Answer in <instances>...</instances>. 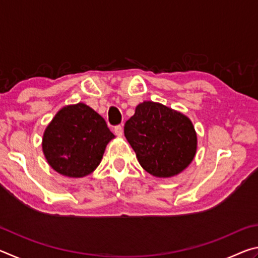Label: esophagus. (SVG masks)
I'll list each match as a JSON object with an SVG mask.
<instances>
[{"label":"esophagus","instance_id":"esophagus-1","mask_svg":"<svg viewBox=\"0 0 258 258\" xmlns=\"http://www.w3.org/2000/svg\"><path fill=\"white\" fill-rule=\"evenodd\" d=\"M113 132H115L117 137H121V135H123V126H121V125L115 126V128H113Z\"/></svg>","mask_w":258,"mask_h":258}]
</instances>
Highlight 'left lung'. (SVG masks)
<instances>
[{
  "label": "left lung",
  "mask_w": 258,
  "mask_h": 258,
  "mask_svg": "<svg viewBox=\"0 0 258 258\" xmlns=\"http://www.w3.org/2000/svg\"><path fill=\"white\" fill-rule=\"evenodd\" d=\"M124 134L142 168L156 177L180 174L197 151V133L192 121L158 102L138 104L125 123Z\"/></svg>",
  "instance_id": "1"
}]
</instances>
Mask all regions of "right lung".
<instances>
[{"label":"right lung","mask_w":258,"mask_h":258,"mask_svg":"<svg viewBox=\"0 0 258 258\" xmlns=\"http://www.w3.org/2000/svg\"><path fill=\"white\" fill-rule=\"evenodd\" d=\"M113 138L106 120L80 102L55 113L43 134L42 149L55 172L68 177H83L98 167Z\"/></svg>","instance_id":"obj_1"}]
</instances>
